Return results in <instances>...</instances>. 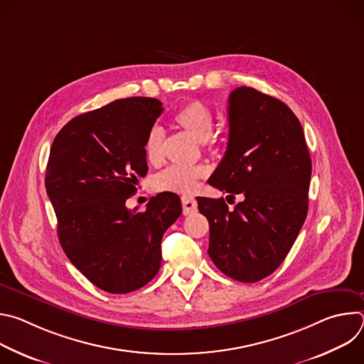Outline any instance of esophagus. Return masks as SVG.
Listing matches in <instances>:
<instances>
[{
	"instance_id": "esophagus-1",
	"label": "esophagus",
	"mask_w": 364,
	"mask_h": 364,
	"mask_svg": "<svg viewBox=\"0 0 364 364\" xmlns=\"http://www.w3.org/2000/svg\"><path fill=\"white\" fill-rule=\"evenodd\" d=\"M181 203H183V213L187 216V215H191L197 210V201L191 197H181Z\"/></svg>"
}]
</instances>
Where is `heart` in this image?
I'll use <instances>...</instances> for the list:
<instances>
[{
	"mask_svg": "<svg viewBox=\"0 0 364 364\" xmlns=\"http://www.w3.org/2000/svg\"><path fill=\"white\" fill-rule=\"evenodd\" d=\"M176 127L184 129L200 142L213 141L215 115L212 108L205 102L193 99L181 105L173 115ZM164 131L160 127L149 129L144 144V154L149 164L157 166L164 159ZM205 176L203 167H181L171 166L157 174L154 180L155 187L163 191H173L181 194H190L197 190L200 178Z\"/></svg>",
	"mask_w": 364,
	"mask_h": 364,
	"instance_id": "1",
	"label": "heart"
}]
</instances>
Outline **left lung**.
<instances>
[{"label": "left lung", "instance_id": "1", "mask_svg": "<svg viewBox=\"0 0 364 364\" xmlns=\"http://www.w3.org/2000/svg\"><path fill=\"white\" fill-rule=\"evenodd\" d=\"M228 114V149L209 184L243 200L233 210L223 198L197 203L213 264L232 279L257 282L284 262L305 222L311 159L298 118L279 99L240 86Z\"/></svg>", "mask_w": 364, "mask_h": 364}]
</instances>
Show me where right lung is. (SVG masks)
Returning a JSON list of instances; mask_svg holds the SVG:
<instances>
[{
    "mask_svg": "<svg viewBox=\"0 0 364 364\" xmlns=\"http://www.w3.org/2000/svg\"><path fill=\"white\" fill-rule=\"evenodd\" d=\"M163 112L154 97H127L69 121L51 144L46 190L69 261L97 288L128 294L161 267V240L180 218L174 193L152 197L145 212L127 209L148 171L144 144Z\"/></svg>",
    "mask_w": 364,
    "mask_h": 364,
    "instance_id": "right-lung-1",
    "label": "right lung"
}]
</instances>
